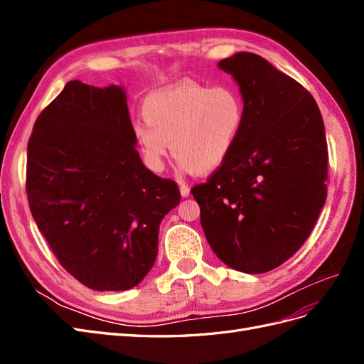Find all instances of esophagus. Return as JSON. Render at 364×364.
Listing matches in <instances>:
<instances>
[{"instance_id": "obj_1", "label": "esophagus", "mask_w": 364, "mask_h": 364, "mask_svg": "<svg viewBox=\"0 0 364 364\" xmlns=\"http://www.w3.org/2000/svg\"><path fill=\"white\" fill-rule=\"evenodd\" d=\"M181 194H182V197H188L190 196L188 185H181Z\"/></svg>"}]
</instances>
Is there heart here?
<instances>
[{"mask_svg": "<svg viewBox=\"0 0 364 364\" xmlns=\"http://www.w3.org/2000/svg\"><path fill=\"white\" fill-rule=\"evenodd\" d=\"M142 117L146 123H135L134 135L153 171L164 170L171 142L182 171L209 174L234 151L246 109L234 86L182 82L147 95Z\"/></svg>", "mask_w": 364, "mask_h": 364, "instance_id": "b5f03b06", "label": "heart"}]
</instances>
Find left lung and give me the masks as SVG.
Wrapping results in <instances>:
<instances>
[{
  "mask_svg": "<svg viewBox=\"0 0 364 364\" xmlns=\"http://www.w3.org/2000/svg\"><path fill=\"white\" fill-rule=\"evenodd\" d=\"M246 119L226 162L191 194L209 246L230 269L266 273L305 243L326 200L328 147L313 95L258 54L218 62Z\"/></svg>",
  "mask_w": 364,
  "mask_h": 364,
  "instance_id": "8db88e82",
  "label": "left lung"
}]
</instances>
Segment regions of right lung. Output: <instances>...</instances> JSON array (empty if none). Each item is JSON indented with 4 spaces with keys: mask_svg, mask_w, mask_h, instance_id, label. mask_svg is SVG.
Masks as SVG:
<instances>
[{
    "mask_svg": "<svg viewBox=\"0 0 364 364\" xmlns=\"http://www.w3.org/2000/svg\"><path fill=\"white\" fill-rule=\"evenodd\" d=\"M126 100L123 86L71 80L27 147L31 215L62 267L97 291L146 278L162 218L181 200L178 185L142 164Z\"/></svg>",
    "mask_w": 364,
    "mask_h": 364,
    "instance_id": "1",
    "label": "right lung"
}]
</instances>
